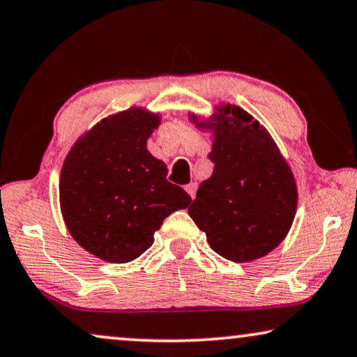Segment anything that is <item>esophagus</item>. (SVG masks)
I'll list each match as a JSON object with an SVG mask.
<instances>
[{"mask_svg":"<svg viewBox=\"0 0 357 357\" xmlns=\"http://www.w3.org/2000/svg\"><path fill=\"white\" fill-rule=\"evenodd\" d=\"M197 188H198V183H197V182L188 183L187 187H185V190H187V193L190 195V197H192V199L195 198V193H197Z\"/></svg>","mask_w":357,"mask_h":357,"instance_id":"34e87169","label":"esophagus"}]
</instances>
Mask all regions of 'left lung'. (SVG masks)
I'll use <instances>...</instances> for the list:
<instances>
[{
  "instance_id": "8db88e82",
  "label": "left lung",
  "mask_w": 357,
  "mask_h": 357,
  "mask_svg": "<svg viewBox=\"0 0 357 357\" xmlns=\"http://www.w3.org/2000/svg\"><path fill=\"white\" fill-rule=\"evenodd\" d=\"M213 123V175L199 185L190 218L209 247L231 261L261 258L284 241L296 216L294 175L270 133L237 105H222Z\"/></svg>"
}]
</instances>
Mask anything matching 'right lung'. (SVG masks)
<instances>
[{"instance_id":"add662e5","label":"right lung","mask_w":357,"mask_h":357,"mask_svg":"<svg viewBox=\"0 0 357 357\" xmlns=\"http://www.w3.org/2000/svg\"><path fill=\"white\" fill-rule=\"evenodd\" d=\"M159 115L130 109L82 135L66 155L60 206L68 231L92 255L128 263L154 242L164 219L192 202L146 148Z\"/></svg>"}]
</instances>
